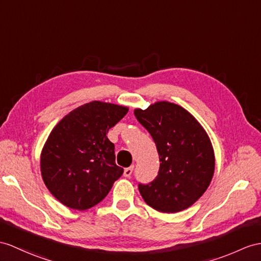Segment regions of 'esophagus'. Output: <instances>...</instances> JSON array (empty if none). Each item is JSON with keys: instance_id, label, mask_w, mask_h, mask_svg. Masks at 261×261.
Segmentation results:
<instances>
[{"instance_id": "1", "label": "esophagus", "mask_w": 261, "mask_h": 261, "mask_svg": "<svg viewBox=\"0 0 261 261\" xmlns=\"http://www.w3.org/2000/svg\"><path fill=\"white\" fill-rule=\"evenodd\" d=\"M133 170H134V166H130V167L125 168V170H124V176H125V177H129V176L132 175V173H133Z\"/></svg>"}]
</instances>
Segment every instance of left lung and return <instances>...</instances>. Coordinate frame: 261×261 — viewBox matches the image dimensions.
I'll list each match as a JSON object with an SVG mask.
<instances>
[{
    "label": "left lung",
    "mask_w": 261,
    "mask_h": 261,
    "mask_svg": "<svg viewBox=\"0 0 261 261\" xmlns=\"http://www.w3.org/2000/svg\"><path fill=\"white\" fill-rule=\"evenodd\" d=\"M138 122L149 132L160 156V171L147 185L139 184L146 204L164 214L194 205L211 184L215 152L207 132L184 107L161 100L135 109Z\"/></svg>",
    "instance_id": "1"
}]
</instances>
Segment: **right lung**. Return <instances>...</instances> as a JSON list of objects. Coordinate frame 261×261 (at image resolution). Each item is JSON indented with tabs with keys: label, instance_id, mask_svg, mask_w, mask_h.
I'll list each match as a JSON object with an SVG mask.
<instances>
[{
	"label": "right lung",
	"instance_id": "obj_1",
	"mask_svg": "<svg viewBox=\"0 0 261 261\" xmlns=\"http://www.w3.org/2000/svg\"><path fill=\"white\" fill-rule=\"evenodd\" d=\"M127 112V106L93 100L69 112L49 133L41 152V174L63 205L86 211L103 200L123 175L106 134Z\"/></svg>",
	"mask_w": 261,
	"mask_h": 261
}]
</instances>
